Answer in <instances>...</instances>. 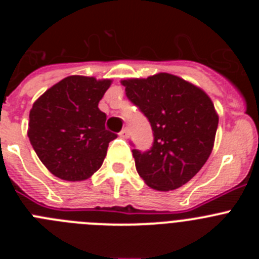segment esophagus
Returning a JSON list of instances; mask_svg holds the SVG:
<instances>
[{"instance_id":"34e87169","label":"esophagus","mask_w":259,"mask_h":259,"mask_svg":"<svg viewBox=\"0 0 259 259\" xmlns=\"http://www.w3.org/2000/svg\"><path fill=\"white\" fill-rule=\"evenodd\" d=\"M128 135H130V130H128L127 127H125V128H123L122 131L119 132V136L122 137V139H127V137H128Z\"/></svg>"}]
</instances>
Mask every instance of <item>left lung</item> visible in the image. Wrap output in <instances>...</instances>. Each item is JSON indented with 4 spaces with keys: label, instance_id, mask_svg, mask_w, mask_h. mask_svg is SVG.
Wrapping results in <instances>:
<instances>
[{
    "label": "left lung",
    "instance_id": "obj_1",
    "mask_svg": "<svg viewBox=\"0 0 259 259\" xmlns=\"http://www.w3.org/2000/svg\"><path fill=\"white\" fill-rule=\"evenodd\" d=\"M125 96L152 125L149 150L132 149L136 170L157 191H172L193 178L207 161L218 115L202 89L175 76L123 80Z\"/></svg>",
    "mask_w": 259,
    "mask_h": 259
}]
</instances>
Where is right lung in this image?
Returning a JSON list of instances; mask_svg holds the SVG:
<instances>
[{
  "mask_svg": "<svg viewBox=\"0 0 259 259\" xmlns=\"http://www.w3.org/2000/svg\"><path fill=\"white\" fill-rule=\"evenodd\" d=\"M111 80L68 76L49 88L29 111L28 137L40 161L57 178L88 179L102 166L115 134L98 109Z\"/></svg>",
  "mask_w": 259,
  "mask_h": 259,
  "instance_id": "obj_1",
  "label": "right lung"
}]
</instances>
